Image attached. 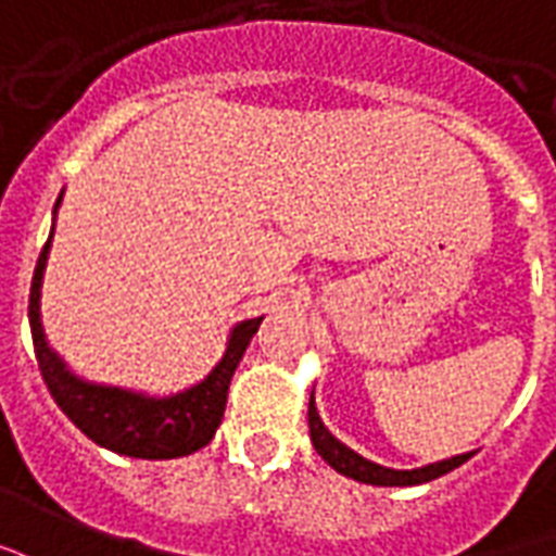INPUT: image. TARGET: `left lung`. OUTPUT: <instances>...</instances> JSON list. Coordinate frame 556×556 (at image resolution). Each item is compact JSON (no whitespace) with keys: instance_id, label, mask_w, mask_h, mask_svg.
Returning <instances> with one entry per match:
<instances>
[{"instance_id":"8db88e82","label":"left lung","mask_w":556,"mask_h":556,"mask_svg":"<svg viewBox=\"0 0 556 556\" xmlns=\"http://www.w3.org/2000/svg\"><path fill=\"white\" fill-rule=\"evenodd\" d=\"M307 427H311V441H314V450L319 456L334 468L343 477L350 480H358V483L367 485H420L429 483V480H439L444 473H450L453 468H459L462 462H468L473 453H462V456H450V459L432 462V465H424V468H412V471H396V468H384V465H376V462L364 459L355 450H350L343 441H338L326 429V424L319 420L317 403H314V394H311V403H307Z\"/></svg>"}]
</instances>
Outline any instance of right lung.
Masks as SVG:
<instances>
[{
	"instance_id": "obj_1",
	"label": "right lung",
	"mask_w": 556,
	"mask_h": 556,
	"mask_svg": "<svg viewBox=\"0 0 556 556\" xmlns=\"http://www.w3.org/2000/svg\"><path fill=\"white\" fill-rule=\"evenodd\" d=\"M62 194L52 210L50 239L40 251L35 278H31V293H28V326H31V340H35V355H38L40 376L50 388L55 406L62 408L94 444L121 453V456L177 459V456H189L194 450L206 447L225 417L233 370L249 350L251 338L257 334L263 317L242 319L230 328L222 362L206 372L201 382L186 391H177V394L150 396L141 391H129V388H117V384L88 382L83 376H76L62 362V355L47 343L43 323H40V287H43Z\"/></svg>"
}]
</instances>
